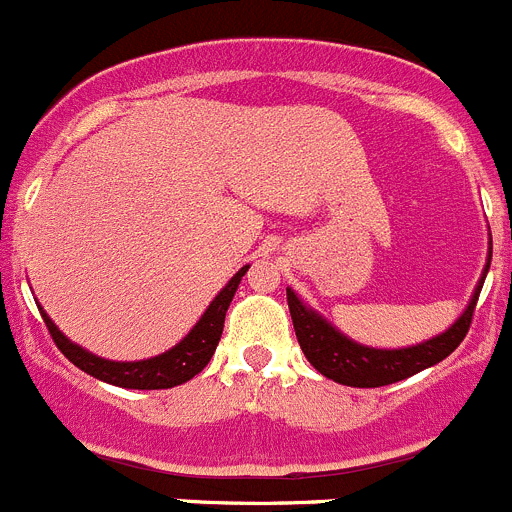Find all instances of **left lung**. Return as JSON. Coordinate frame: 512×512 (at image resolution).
<instances>
[{
  "label": "left lung",
  "mask_w": 512,
  "mask_h": 512,
  "mask_svg": "<svg viewBox=\"0 0 512 512\" xmlns=\"http://www.w3.org/2000/svg\"><path fill=\"white\" fill-rule=\"evenodd\" d=\"M490 258H493V239H488V258H485L483 273H480L478 286H475L465 311L438 336L403 348H373L353 341L346 333L338 331L331 321H326L316 308L306 306L293 288H286L288 311H291L293 331L301 343V351L306 353L308 363L318 373L341 383V386L378 388L416 376V373L448 358L460 346L470 328L480 288L488 276Z\"/></svg>",
  "instance_id": "8db88e82"
}]
</instances>
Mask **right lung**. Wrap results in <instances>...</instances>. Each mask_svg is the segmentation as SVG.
<instances>
[{
	"label": "right lung",
	"mask_w": 512,
	"mask_h": 512,
	"mask_svg": "<svg viewBox=\"0 0 512 512\" xmlns=\"http://www.w3.org/2000/svg\"><path fill=\"white\" fill-rule=\"evenodd\" d=\"M246 271H249V266L239 268V271L231 276V281L216 293L214 301L209 303V308L201 313L196 326L191 328L176 346L159 353V356L144 358V361H109V358L94 356V353L86 351L79 343L69 341L42 306H39V313H42L44 323H47L49 333H52L59 351H62L74 366L82 368L84 373H89V376L99 378V381L104 383H111V386L134 388V391L174 388L191 381V378H194L196 373L204 371L206 363L211 361V356H214L216 346H219L221 341V333H224V318L226 311H229V303L234 301V293L236 288H239L241 278L246 276Z\"/></svg>",
	"instance_id": "right-lung-1"
}]
</instances>
